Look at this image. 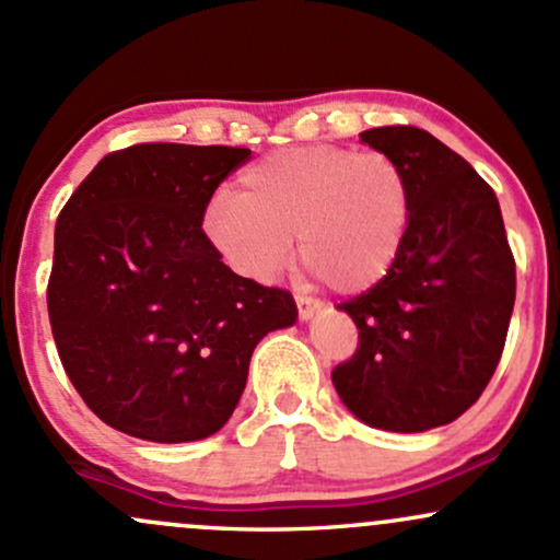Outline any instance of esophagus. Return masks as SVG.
<instances>
[{
  "instance_id": "esophagus-1",
  "label": "esophagus",
  "mask_w": 560,
  "mask_h": 560,
  "mask_svg": "<svg viewBox=\"0 0 560 560\" xmlns=\"http://www.w3.org/2000/svg\"><path fill=\"white\" fill-rule=\"evenodd\" d=\"M294 303H298V313L303 322H308V318H313L318 311H322V303L308 298V294H294Z\"/></svg>"
}]
</instances>
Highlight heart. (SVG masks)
I'll use <instances>...</instances> for the list:
<instances>
[{"mask_svg": "<svg viewBox=\"0 0 560 560\" xmlns=\"http://www.w3.org/2000/svg\"><path fill=\"white\" fill-rule=\"evenodd\" d=\"M411 220L401 164L383 151L311 145L270 153L212 201L205 231L229 266L273 281L292 257L337 292H361L388 273Z\"/></svg>", "mask_w": 560, "mask_h": 560, "instance_id": "obj_1", "label": "heart"}]
</instances>
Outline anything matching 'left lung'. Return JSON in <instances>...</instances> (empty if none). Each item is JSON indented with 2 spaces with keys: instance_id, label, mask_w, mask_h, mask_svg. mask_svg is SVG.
<instances>
[{
  "instance_id": "1",
  "label": "left lung",
  "mask_w": 560,
  "mask_h": 560,
  "mask_svg": "<svg viewBox=\"0 0 560 560\" xmlns=\"http://www.w3.org/2000/svg\"><path fill=\"white\" fill-rule=\"evenodd\" d=\"M361 143L401 164L411 220L388 273L337 305L359 327V348L331 383L366 425L422 433L457 420L489 385L515 260L494 190L450 145L404 125L361 132Z\"/></svg>"
}]
</instances>
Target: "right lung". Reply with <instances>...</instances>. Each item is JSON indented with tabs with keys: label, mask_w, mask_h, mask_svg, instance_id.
Returning a JSON list of instances; mask_svg holds the SVG:
<instances>
[{
	"label": "right lung",
	"mask_w": 560,
	"mask_h": 560,
	"mask_svg": "<svg viewBox=\"0 0 560 560\" xmlns=\"http://www.w3.org/2000/svg\"><path fill=\"white\" fill-rule=\"evenodd\" d=\"M249 149L140 143L114 151L55 223L47 311L63 370L110 428L156 444L218 433L257 342L292 327L279 287L244 279L201 231Z\"/></svg>",
	"instance_id": "1"
}]
</instances>
